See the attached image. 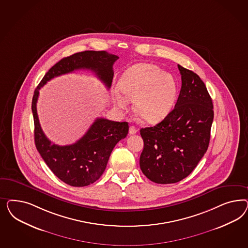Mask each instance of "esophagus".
Listing matches in <instances>:
<instances>
[{"instance_id": "obj_1", "label": "esophagus", "mask_w": 248, "mask_h": 248, "mask_svg": "<svg viewBox=\"0 0 248 248\" xmlns=\"http://www.w3.org/2000/svg\"><path fill=\"white\" fill-rule=\"evenodd\" d=\"M136 132H137V130H136L135 126H130V128H129V134L130 135H135V134H136Z\"/></svg>"}]
</instances>
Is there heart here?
Listing matches in <instances>:
<instances>
[{
	"instance_id": "1",
	"label": "heart",
	"mask_w": 248,
	"mask_h": 248,
	"mask_svg": "<svg viewBox=\"0 0 248 248\" xmlns=\"http://www.w3.org/2000/svg\"><path fill=\"white\" fill-rule=\"evenodd\" d=\"M118 91L112 93L113 103L126 110L128 101L135 102V111L142 120L155 124L165 119L173 109L177 83L173 75L151 63H138L128 68L118 82Z\"/></svg>"
}]
</instances>
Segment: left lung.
<instances>
[{"mask_svg": "<svg viewBox=\"0 0 248 248\" xmlns=\"http://www.w3.org/2000/svg\"><path fill=\"white\" fill-rule=\"evenodd\" d=\"M182 86L174 108L153 127L142 128L140 167L156 184L186 178L208 148L214 119L213 102L205 84L193 71L178 64Z\"/></svg>", "mask_w": 248, "mask_h": 248, "instance_id": "8db88e82", "label": "left lung"}]
</instances>
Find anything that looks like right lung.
<instances>
[{
  "label": "right lung",
  "mask_w": 248,
  "mask_h": 248,
  "mask_svg": "<svg viewBox=\"0 0 248 248\" xmlns=\"http://www.w3.org/2000/svg\"><path fill=\"white\" fill-rule=\"evenodd\" d=\"M118 58L105 51H84L64 57L45 74L34 91L31 111L35 146L51 171L69 186H86L101 177L113 147L127 135L128 123L97 118L76 143L63 146L52 143L44 134L38 118L39 90L54 77L80 69L93 72L109 89L113 81V63Z\"/></svg>",
  "instance_id": "add662e5"
}]
</instances>
